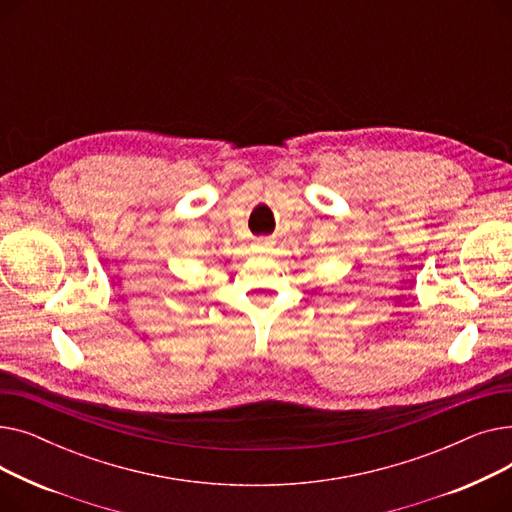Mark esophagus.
<instances>
[{"label": "esophagus", "mask_w": 512, "mask_h": 512, "mask_svg": "<svg viewBox=\"0 0 512 512\" xmlns=\"http://www.w3.org/2000/svg\"><path fill=\"white\" fill-rule=\"evenodd\" d=\"M261 245L263 247H274V240L272 238H265V240H261Z\"/></svg>", "instance_id": "34e87169"}]
</instances>
